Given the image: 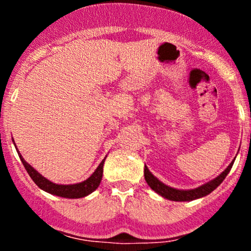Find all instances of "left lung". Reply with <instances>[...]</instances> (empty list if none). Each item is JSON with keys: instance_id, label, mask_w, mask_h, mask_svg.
<instances>
[{"instance_id": "8db88e82", "label": "left lung", "mask_w": 251, "mask_h": 251, "mask_svg": "<svg viewBox=\"0 0 251 251\" xmlns=\"http://www.w3.org/2000/svg\"><path fill=\"white\" fill-rule=\"evenodd\" d=\"M235 159L230 163V165L224 170L222 174L216 177L215 179H212L209 183L204 184V185L200 186V188H196L192 190H178L174 189L171 186L165 185V184L162 183L158 178H155L153 175L150 172L148 166L145 165V169H144V176H145L146 183L149 184L150 188H151L153 191L157 192L158 195H160L162 197L166 198V200L175 201H189L197 200V198L204 197V196L209 195L210 192H212L214 190L217 188L218 185L224 180V178L226 177L227 174L230 172V170L232 168V164H234Z\"/></svg>"}]
</instances>
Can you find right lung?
Returning <instances> with one entry per match:
<instances>
[{
    "label": "right lung",
    "mask_w": 251,
    "mask_h": 251,
    "mask_svg": "<svg viewBox=\"0 0 251 251\" xmlns=\"http://www.w3.org/2000/svg\"><path fill=\"white\" fill-rule=\"evenodd\" d=\"M17 150V148H16ZM19 153L20 159H21L22 164H24L25 169L27 170L28 175L30 176L31 179L34 180V183L39 186L40 189H42L43 191L48 192V194L59 196V197H65V198H81L85 197L89 194L96 190L98 186H99L100 181L102 179V171H103V163H105L106 157L103 158L102 162L99 164L96 171L92 174V176L89 178H87L86 180L81 181V183L77 184H70V185H61V184H55L51 183L50 180H48L47 178H45L43 176H41L39 172L36 171L35 169L31 168V165H29L25 160L24 159L20 152L17 151Z\"/></svg>",
    "instance_id": "obj_1"
}]
</instances>
